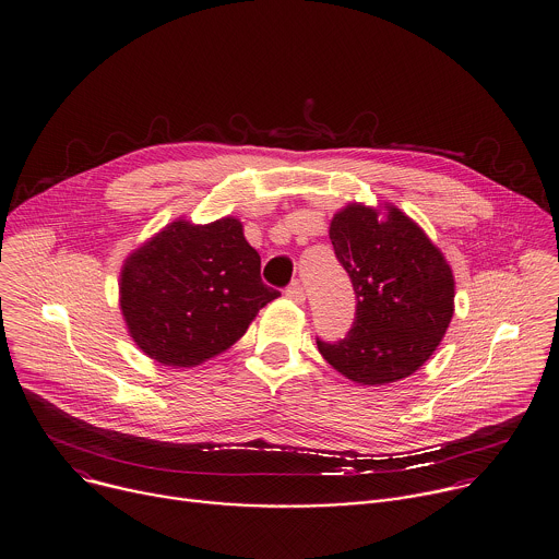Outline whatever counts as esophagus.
Returning <instances> with one entry per match:
<instances>
[{
    "label": "esophagus",
    "instance_id": "34e87169",
    "mask_svg": "<svg viewBox=\"0 0 559 559\" xmlns=\"http://www.w3.org/2000/svg\"><path fill=\"white\" fill-rule=\"evenodd\" d=\"M285 296L289 297L292 301H296V304H304V299H306V294H304V287H301L299 283H292V285L287 287Z\"/></svg>",
    "mask_w": 559,
    "mask_h": 559
}]
</instances>
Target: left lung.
<instances>
[{
	"label": "left lung",
	"instance_id": "obj_1",
	"mask_svg": "<svg viewBox=\"0 0 559 559\" xmlns=\"http://www.w3.org/2000/svg\"><path fill=\"white\" fill-rule=\"evenodd\" d=\"M329 238L353 281L357 317L344 340H317L319 353L361 386L412 376L437 350L454 317L450 263L394 204L350 202L333 215Z\"/></svg>",
	"mask_w": 559,
	"mask_h": 559
}]
</instances>
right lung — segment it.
<instances>
[{
    "mask_svg": "<svg viewBox=\"0 0 559 559\" xmlns=\"http://www.w3.org/2000/svg\"><path fill=\"white\" fill-rule=\"evenodd\" d=\"M260 265L236 217L168 224L120 272V310L134 344L168 367L222 355L281 296L263 285Z\"/></svg>",
    "mask_w": 559,
    "mask_h": 559,
    "instance_id": "obj_1",
    "label": "right lung"
}]
</instances>
